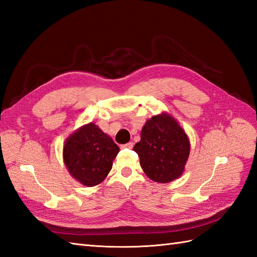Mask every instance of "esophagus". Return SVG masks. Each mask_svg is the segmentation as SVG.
I'll return each instance as SVG.
<instances>
[{"mask_svg":"<svg viewBox=\"0 0 257 257\" xmlns=\"http://www.w3.org/2000/svg\"><path fill=\"white\" fill-rule=\"evenodd\" d=\"M134 147V143H132V141H130V143H128V144H124V145H122L121 146V148H125V149H132Z\"/></svg>","mask_w":257,"mask_h":257,"instance_id":"obj_1","label":"esophagus"}]
</instances>
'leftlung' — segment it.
Returning a JSON list of instances; mask_svg holds the SVG:
<instances>
[{
	"label": "left lung",
	"instance_id": "8db88e82",
	"mask_svg": "<svg viewBox=\"0 0 257 257\" xmlns=\"http://www.w3.org/2000/svg\"><path fill=\"white\" fill-rule=\"evenodd\" d=\"M134 151L138 154L147 176L156 182L168 183L182 174L190 154V141L174 118L162 113L146 122Z\"/></svg>",
	"mask_w": 257,
	"mask_h": 257
}]
</instances>
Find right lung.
Wrapping results in <instances>:
<instances>
[{
	"instance_id": "1",
	"label": "right lung",
	"mask_w": 257,
	"mask_h": 257,
	"mask_svg": "<svg viewBox=\"0 0 257 257\" xmlns=\"http://www.w3.org/2000/svg\"><path fill=\"white\" fill-rule=\"evenodd\" d=\"M118 152L112 139L91 122L68 137L63 154L72 177L86 187H94L108 176Z\"/></svg>"
}]
</instances>
